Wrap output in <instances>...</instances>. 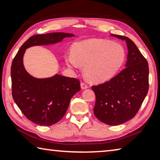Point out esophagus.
<instances>
[{
	"label": "esophagus",
	"mask_w": 160,
	"mask_h": 160,
	"mask_svg": "<svg viewBox=\"0 0 160 160\" xmlns=\"http://www.w3.org/2000/svg\"><path fill=\"white\" fill-rule=\"evenodd\" d=\"M80 85H81V88L83 89V90H85V89H87L88 88V85H87L85 82H81Z\"/></svg>",
	"instance_id": "1"
}]
</instances>
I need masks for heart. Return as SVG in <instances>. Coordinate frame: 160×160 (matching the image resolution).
<instances>
[{
  "instance_id": "b5f03b06",
  "label": "heart",
  "mask_w": 160,
  "mask_h": 160,
  "mask_svg": "<svg viewBox=\"0 0 160 160\" xmlns=\"http://www.w3.org/2000/svg\"><path fill=\"white\" fill-rule=\"evenodd\" d=\"M125 51L121 45L109 40L88 39L73 45L72 55L66 60L68 66L76 68L84 66V72L89 80L102 82L112 78L125 60Z\"/></svg>"
}]
</instances>
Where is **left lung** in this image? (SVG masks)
I'll return each instance as SVG.
<instances>
[{
	"label": "left lung",
	"mask_w": 160,
	"mask_h": 160,
	"mask_svg": "<svg viewBox=\"0 0 160 160\" xmlns=\"http://www.w3.org/2000/svg\"><path fill=\"white\" fill-rule=\"evenodd\" d=\"M125 40L128 49L126 68L109 81L92 86L95 93L94 113L102 122L116 126L129 121L138 112L149 90L148 63L128 37L112 34Z\"/></svg>",
	"instance_id": "obj_1"
}]
</instances>
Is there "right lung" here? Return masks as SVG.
Returning <instances> with one entry per match:
<instances>
[{
  "label": "right lung",
  "mask_w": 160,
  "mask_h": 160,
  "mask_svg": "<svg viewBox=\"0 0 160 160\" xmlns=\"http://www.w3.org/2000/svg\"><path fill=\"white\" fill-rule=\"evenodd\" d=\"M74 35L63 32L36 34L22 45L11 65L12 95L19 109L32 122L51 126L63 117L72 96L80 90L78 79L56 75L45 79L31 76L23 66L26 48L57 43Z\"/></svg>",
  "instance_id": "right-lung-1"
}]
</instances>
